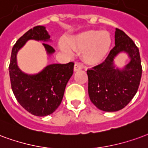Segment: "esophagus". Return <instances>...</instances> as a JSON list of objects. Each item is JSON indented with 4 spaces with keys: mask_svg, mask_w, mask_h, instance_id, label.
I'll list each match as a JSON object with an SVG mask.
<instances>
[{
    "mask_svg": "<svg viewBox=\"0 0 148 148\" xmlns=\"http://www.w3.org/2000/svg\"><path fill=\"white\" fill-rule=\"evenodd\" d=\"M83 69V65H82L80 63H75V65H74V71L75 72H77V71H79Z\"/></svg>",
    "mask_w": 148,
    "mask_h": 148,
    "instance_id": "34e87169",
    "label": "esophagus"
}]
</instances>
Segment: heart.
<instances>
[{
  "instance_id": "1",
  "label": "heart",
  "mask_w": 148,
  "mask_h": 148,
  "mask_svg": "<svg viewBox=\"0 0 148 148\" xmlns=\"http://www.w3.org/2000/svg\"><path fill=\"white\" fill-rule=\"evenodd\" d=\"M112 44V37L107 31L87 30L69 38L68 43H61V48L68 54H72L74 50H83L84 60L90 64H97L108 56Z\"/></svg>"
}]
</instances>
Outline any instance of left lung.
<instances>
[{"label": "left lung", "mask_w": 148, "mask_h": 148, "mask_svg": "<svg viewBox=\"0 0 148 148\" xmlns=\"http://www.w3.org/2000/svg\"><path fill=\"white\" fill-rule=\"evenodd\" d=\"M121 52H126L130 59L121 70L114 64V59ZM87 73L91 102L102 111L120 110L129 104L139 88L142 75L139 49L124 31L116 28L115 46L105 61Z\"/></svg>", "instance_id": "obj_1"}]
</instances>
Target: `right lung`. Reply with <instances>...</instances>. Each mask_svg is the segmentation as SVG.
<instances>
[{
  "label": "right lung",
  "instance_id": "add662e5",
  "mask_svg": "<svg viewBox=\"0 0 148 148\" xmlns=\"http://www.w3.org/2000/svg\"><path fill=\"white\" fill-rule=\"evenodd\" d=\"M28 40L49 42L50 36L46 27L37 26L30 29L17 40L12 49L9 75L16 99L26 110L35 116L45 117L53 114L61 104L67 83L73 74L74 63L51 64L34 75L22 72L17 64V53ZM47 54L54 49L42 43Z\"/></svg>",
  "mask_w": 148,
  "mask_h": 148
}]
</instances>
